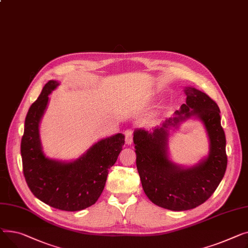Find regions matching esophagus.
I'll use <instances>...</instances> for the list:
<instances>
[{
	"mask_svg": "<svg viewBox=\"0 0 248 248\" xmlns=\"http://www.w3.org/2000/svg\"><path fill=\"white\" fill-rule=\"evenodd\" d=\"M125 141L127 145H131L133 143V131L132 129H127L125 131Z\"/></svg>",
	"mask_w": 248,
	"mask_h": 248,
	"instance_id": "1",
	"label": "esophagus"
}]
</instances>
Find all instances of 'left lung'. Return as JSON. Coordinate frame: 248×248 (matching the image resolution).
<instances>
[{
    "label": "left lung",
    "mask_w": 248,
    "mask_h": 248,
    "mask_svg": "<svg viewBox=\"0 0 248 248\" xmlns=\"http://www.w3.org/2000/svg\"><path fill=\"white\" fill-rule=\"evenodd\" d=\"M185 104L152 131H134L136 165L145 194L157 206L173 211L193 209L205 202L221 182L227 166L226 139L220 110L194 87H185ZM189 119H198L210 139L209 154L193 167L173 163L168 143L171 131Z\"/></svg>",
    "instance_id": "obj_1"
}]
</instances>
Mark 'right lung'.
<instances>
[{
	"label": "right lung",
	"mask_w": 248,
	"mask_h": 248,
	"mask_svg": "<svg viewBox=\"0 0 248 248\" xmlns=\"http://www.w3.org/2000/svg\"><path fill=\"white\" fill-rule=\"evenodd\" d=\"M60 83L50 80L29 109L21 155L26 182L32 193L49 206L79 211L95 204L125 143L122 133L103 138L71 161L51 159L44 153L40 123L49 104V95Z\"/></svg>",
	"instance_id": "1"
}]
</instances>
